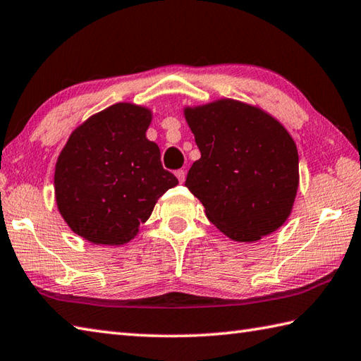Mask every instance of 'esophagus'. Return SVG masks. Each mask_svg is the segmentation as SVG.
Instances as JSON below:
<instances>
[{
	"mask_svg": "<svg viewBox=\"0 0 361 361\" xmlns=\"http://www.w3.org/2000/svg\"><path fill=\"white\" fill-rule=\"evenodd\" d=\"M175 175H176V178H178L180 183H185V180H186V172L183 171V169H180V171H176Z\"/></svg>",
	"mask_w": 361,
	"mask_h": 361,
	"instance_id": "obj_1",
	"label": "esophagus"
}]
</instances>
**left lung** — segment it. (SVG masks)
<instances>
[{"mask_svg": "<svg viewBox=\"0 0 361 361\" xmlns=\"http://www.w3.org/2000/svg\"><path fill=\"white\" fill-rule=\"evenodd\" d=\"M200 150L185 186L207 217L236 243H257L283 225L299 189V153L269 112L233 98L185 106Z\"/></svg>", "mask_w": 361, "mask_h": 361, "instance_id": "left-lung-1", "label": "left lung"}]
</instances>
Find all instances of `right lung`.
Wrapping results in <instances>:
<instances>
[{
    "instance_id": "obj_1",
    "label": "right lung",
    "mask_w": 361,
    "mask_h": 361,
    "mask_svg": "<svg viewBox=\"0 0 361 361\" xmlns=\"http://www.w3.org/2000/svg\"><path fill=\"white\" fill-rule=\"evenodd\" d=\"M153 112L116 103L70 134L54 167V199L63 221L92 244L123 245L137 236L167 189L178 185L147 139Z\"/></svg>"
}]
</instances>
